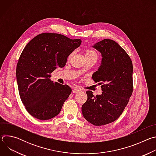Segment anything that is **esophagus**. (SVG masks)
<instances>
[{"mask_svg": "<svg viewBox=\"0 0 156 156\" xmlns=\"http://www.w3.org/2000/svg\"><path fill=\"white\" fill-rule=\"evenodd\" d=\"M80 91H81V89H80V88H78V87H75L73 90H72V92L73 93H78Z\"/></svg>", "mask_w": 156, "mask_h": 156, "instance_id": "34e87169", "label": "esophagus"}]
</instances>
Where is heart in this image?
<instances>
[{
    "instance_id": "obj_1",
    "label": "heart",
    "mask_w": 156,
    "mask_h": 156,
    "mask_svg": "<svg viewBox=\"0 0 156 156\" xmlns=\"http://www.w3.org/2000/svg\"><path fill=\"white\" fill-rule=\"evenodd\" d=\"M84 55H85V57L86 58H92V57H94V58H98V55H97V53L95 51H94L93 49H90V48H87V49H86L84 51ZM72 54H70L69 56V58H70Z\"/></svg>"
}]
</instances>
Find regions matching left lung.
<instances>
[{
    "label": "left lung",
    "instance_id": "obj_1",
    "mask_svg": "<svg viewBox=\"0 0 156 156\" xmlns=\"http://www.w3.org/2000/svg\"><path fill=\"white\" fill-rule=\"evenodd\" d=\"M94 48L102 54L101 65L93 80L102 84L101 95L87 91V99L82 105L84 119L96 126L116 120L126 106L133 90V63L125 51L115 41L105 39Z\"/></svg>",
    "mask_w": 156,
    "mask_h": 156
}]
</instances>
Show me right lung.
I'll return each instance as SVG.
<instances>
[{
    "label": "right lung",
    "mask_w": 156,
    "mask_h": 156,
    "mask_svg": "<svg viewBox=\"0 0 156 156\" xmlns=\"http://www.w3.org/2000/svg\"><path fill=\"white\" fill-rule=\"evenodd\" d=\"M81 43L80 39L44 33L32 39L22 51L16 70L18 91L27 112L34 118L46 120L60 113L72 89L54 83L51 73L57 66L63 67Z\"/></svg>",
    "instance_id": "obj_1"
}]
</instances>
